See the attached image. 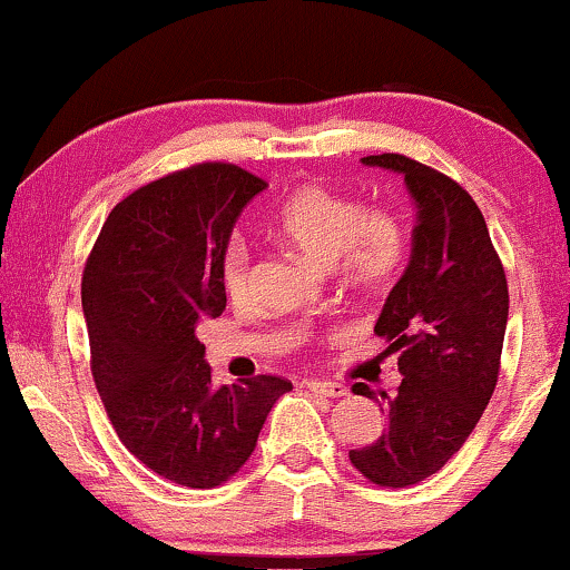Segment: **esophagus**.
<instances>
[{
	"label": "esophagus",
	"mask_w": 570,
	"mask_h": 570,
	"mask_svg": "<svg viewBox=\"0 0 570 570\" xmlns=\"http://www.w3.org/2000/svg\"><path fill=\"white\" fill-rule=\"evenodd\" d=\"M306 389L312 393H317V396H325V399H341L346 396L348 389L341 383H327V381H308Z\"/></svg>",
	"instance_id": "obj_1"
}]
</instances>
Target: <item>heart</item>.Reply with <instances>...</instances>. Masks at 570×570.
Wrapping results in <instances>:
<instances>
[{"label": "heart", "mask_w": 570, "mask_h": 570, "mask_svg": "<svg viewBox=\"0 0 570 570\" xmlns=\"http://www.w3.org/2000/svg\"><path fill=\"white\" fill-rule=\"evenodd\" d=\"M277 232L314 264H338L343 277L356 287L389 283L406 253V232L389 210H364L351 195L308 185L279 206ZM250 258L243 240H232L222 258V283L229 298H243L248 287Z\"/></svg>", "instance_id": "1"}]
</instances>
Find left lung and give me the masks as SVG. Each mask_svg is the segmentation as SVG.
I'll return each instance as SVG.
<instances>
[{
    "mask_svg": "<svg viewBox=\"0 0 570 570\" xmlns=\"http://www.w3.org/2000/svg\"><path fill=\"white\" fill-rule=\"evenodd\" d=\"M364 166L402 174L414 203L410 264L385 298L375 333L399 351L402 385L375 399L385 431L351 449L364 479L404 489L425 481L460 452L487 410L500 375L508 327V279L475 200L454 179L417 160L383 153Z\"/></svg>",
    "mask_w": 570,
    "mask_h": 570,
    "instance_id": "obj_1",
    "label": "left lung"
}]
</instances>
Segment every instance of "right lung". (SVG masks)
<instances>
[{
    "mask_svg": "<svg viewBox=\"0 0 570 570\" xmlns=\"http://www.w3.org/2000/svg\"><path fill=\"white\" fill-rule=\"evenodd\" d=\"M266 181L200 164L139 187L110 210L83 269L91 375L124 446L189 489L245 465L274 402L293 389L258 375L210 383L203 320L227 306L222 258L243 208Z\"/></svg>",
    "mask_w": 570,
    "mask_h": 570,
    "instance_id": "1",
    "label": "right lung"
}]
</instances>
